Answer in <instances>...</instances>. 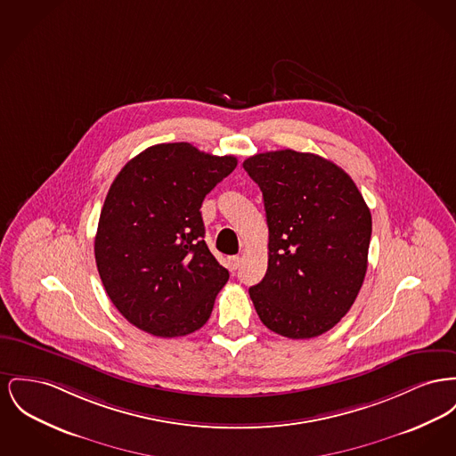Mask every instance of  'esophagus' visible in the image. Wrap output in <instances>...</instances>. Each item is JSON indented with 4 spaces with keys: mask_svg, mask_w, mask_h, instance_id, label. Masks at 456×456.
I'll list each match as a JSON object with an SVG mask.
<instances>
[{
    "mask_svg": "<svg viewBox=\"0 0 456 456\" xmlns=\"http://www.w3.org/2000/svg\"><path fill=\"white\" fill-rule=\"evenodd\" d=\"M241 265V256H229L227 258V268L231 270V272H236L238 268Z\"/></svg>",
    "mask_w": 456,
    "mask_h": 456,
    "instance_id": "esophagus-1",
    "label": "esophagus"
}]
</instances>
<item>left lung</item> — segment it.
Wrapping results in <instances>:
<instances>
[{
  "label": "left lung",
  "mask_w": 456,
  "mask_h": 456,
  "mask_svg": "<svg viewBox=\"0 0 456 456\" xmlns=\"http://www.w3.org/2000/svg\"><path fill=\"white\" fill-rule=\"evenodd\" d=\"M242 167L260 186L267 214V273L249 288L255 310L284 338H317L360 293L370 210L348 174L319 155L267 151Z\"/></svg>",
  "instance_id": "8db88e82"
}]
</instances>
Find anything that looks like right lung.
Returning <instances> with one entry per match:
<instances>
[{
	"mask_svg": "<svg viewBox=\"0 0 456 456\" xmlns=\"http://www.w3.org/2000/svg\"><path fill=\"white\" fill-rule=\"evenodd\" d=\"M238 165L189 142L155 144L118 172L94 238L115 308L137 329L179 338L201 329L229 281L205 242L201 203Z\"/></svg>",
	"mask_w": 456,
	"mask_h": 456,
	"instance_id": "1",
	"label": "right lung"
}]
</instances>
